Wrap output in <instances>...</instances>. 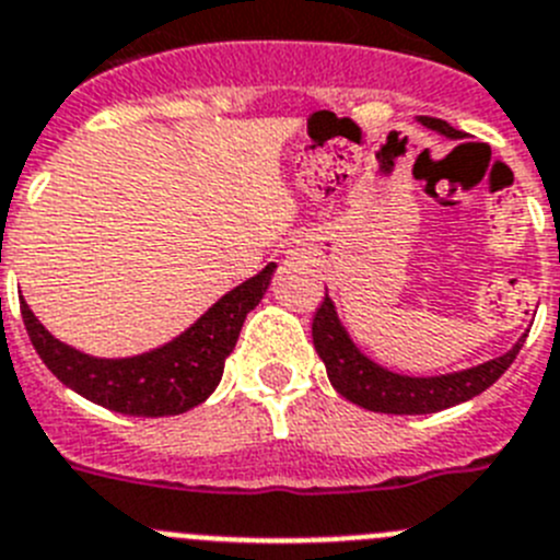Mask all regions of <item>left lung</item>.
<instances>
[{"label":"left lung","mask_w":560,"mask_h":560,"mask_svg":"<svg viewBox=\"0 0 560 560\" xmlns=\"http://www.w3.org/2000/svg\"><path fill=\"white\" fill-rule=\"evenodd\" d=\"M418 122L446 139H463L460 130H455L443 119L418 117ZM525 337L527 335L518 337L511 351L493 357L482 365L438 376H407L380 365L357 349V342L351 340L342 320L337 317L329 292L312 317V342H315L317 357L324 360L331 387L354 405L371 412H387V416H427V412L446 410V407L475 399L511 368Z\"/></svg>","instance_id":"1"}]
</instances>
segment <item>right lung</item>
<instances>
[{
  "instance_id": "add662e5",
  "label": "right lung",
  "mask_w": 560,
  "mask_h": 560,
  "mask_svg": "<svg viewBox=\"0 0 560 560\" xmlns=\"http://www.w3.org/2000/svg\"><path fill=\"white\" fill-rule=\"evenodd\" d=\"M276 261L225 292L189 329L136 357H92L49 335L22 299V317L44 365L83 399L114 412L142 418L180 416L209 399L223 380L245 317L268 292Z\"/></svg>"
}]
</instances>
